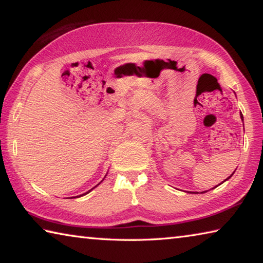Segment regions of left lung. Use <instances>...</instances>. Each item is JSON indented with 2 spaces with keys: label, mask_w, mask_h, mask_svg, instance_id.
Masks as SVG:
<instances>
[{
  "label": "left lung",
  "mask_w": 263,
  "mask_h": 263,
  "mask_svg": "<svg viewBox=\"0 0 263 263\" xmlns=\"http://www.w3.org/2000/svg\"><path fill=\"white\" fill-rule=\"evenodd\" d=\"M240 116H241V119H242V118H243V117H242V115H240ZM233 174H234V172L232 173V174H231V176H232ZM231 176H229V177H228V179H230V177H231ZM228 179H226V180H228ZM205 193H206V191H205Z\"/></svg>",
  "instance_id": "1"
}]
</instances>
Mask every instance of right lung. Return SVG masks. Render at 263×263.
I'll list each match as a JSON object with an SVG mask.
<instances>
[{
  "instance_id": "add662e5",
  "label": "right lung",
  "mask_w": 263,
  "mask_h": 263,
  "mask_svg": "<svg viewBox=\"0 0 263 263\" xmlns=\"http://www.w3.org/2000/svg\"><path fill=\"white\" fill-rule=\"evenodd\" d=\"M89 191H90V190H89ZM89 191H88V193H89ZM88 193H86V194H88ZM86 194H83V195H86ZM82 196V195H81Z\"/></svg>"
}]
</instances>
